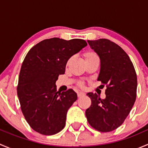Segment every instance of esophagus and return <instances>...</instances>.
I'll list each match as a JSON object with an SVG mask.
<instances>
[{
	"instance_id": "34e87169",
	"label": "esophagus",
	"mask_w": 148,
	"mask_h": 148,
	"mask_svg": "<svg viewBox=\"0 0 148 148\" xmlns=\"http://www.w3.org/2000/svg\"><path fill=\"white\" fill-rule=\"evenodd\" d=\"M85 95L84 92H79L78 93H77V96H78V97H81L82 96H83V95Z\"/></svg>"
}]
</instances>
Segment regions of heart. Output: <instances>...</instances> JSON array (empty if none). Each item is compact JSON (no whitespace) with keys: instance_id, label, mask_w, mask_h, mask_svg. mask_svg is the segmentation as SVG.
I'll list each match as a JSON object with an SVG mask.
<instances>
[{"instance_id":"1","label":"heart","mask_w":148,"mask_h":148,"mask_svg":"<svg viewBox=\"0 0 148 148\" xmlns=\"http://www.w3.org/2000/svg\"><path fill=\"white\" fill-rule=\"evenodd\" d=\"M84 58H85V60H88V59H92V58H95V57H97V54L96 53H95L94 52H91V51H89V52H86V53H84ZM80 86H82L83 84L82 83H80L79 84Z\"/></svg>"}]
</instances>
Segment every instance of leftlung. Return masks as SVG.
I'll return each mask as SVG.
<instances>
[{"instance_id":"left-lung-1","label":"left lung","mask_w":148,"mask_h":148,"mask_svg":"<svg viewBox=\"0 0 148 148\" xmlns=\"http://www.w3.org/2000/svg\"><path fill=\"white\" fill-rule=\"evenodd\" d=\"M99 56L97 80L106 85L105 99L87 93L92 101L85 112L89 125L96 130L108 132L122 125L130 112L137 96V74L129 56L115 43L106 38L87 41Z\"/></svg>"}]
</instances>
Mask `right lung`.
I'll list each match as a JSON object with an SVG mask.
<instances>
[{
    "instance_id": "obj_1",
    "label": "right lung",
    "mask_w": 148,
    "mask_h": 148,
    "mask_svg": "<svg viewBox=\"0 0 148 148\" xmlns=\"http://www.w3.org/2000/svg\"><path fill=\"white\" fill-rule=\"evenodd\" d=\"M87 45L83 39L51 38L33 46L18 77L17 95L28 125L41 135H53L64 127L66 113L77 95L73 89L56 91V82L65 73L71 56Z\"/></svg>"
}]
</instances>
